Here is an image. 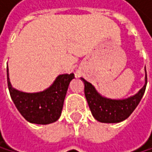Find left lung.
<instances>
[{"label": "left lung", "instance_id": "left-lung-1", "mask_svg": "<svg viewBox=\"0 0 152 152\" xmlns=\"http://www.w3.org/2000/svg\"><path fill=\"white\" fill-rule=\"evenodd\" d=\"M81 80L85 84V96L93 117L102 123H118L128 118L140 102L147 86V73L145 69V84L139 92L123 99L103 96L91 83L82 77Z\"/></svg>", "mask_w": 152, "mask_h": 152}]
</instances>
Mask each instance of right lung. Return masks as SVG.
<instances>
[{
    "label": "right lung",
    "instance_id": "obj_1",
    "mask_svg": "<svg viewBox=\"0 0 152 152\" xmlns=\"http://www.w3.org/2000/svg\"><path fill=\"white\" fill-rule=\"evenodd\" d=\"M74 78L73 73L59 75L44 91L26 93L12 86L7 66L8 88L15 107L27 121L39 125L53 123L60 118L68 86Z\"/></svg>",
    "mask_w": 152,
    "mask_h": 152
}]
</instances>
